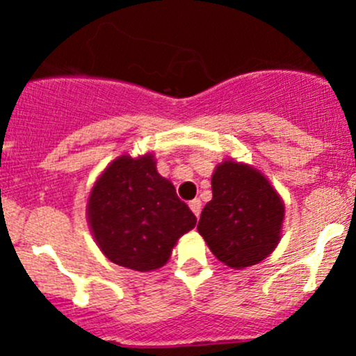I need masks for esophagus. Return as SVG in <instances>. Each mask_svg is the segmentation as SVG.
Masks as SVG:
<instances>
[{
  "label": "esophagus",
  "instance_id": "obj_1",
  "mask_svg": "<svg viewBox=\"0 0 356 356\" xmlns=\"http://www.w3.org/2000/svg\"><path fill=\"white\" fill-rule=\"evenodd\" d=\"M190 209L195 213V217H200V211H202V202H200L198 198L191 200V202H190Z\"/></svg>",
  "mask_w": 356,
  "mask_h": 356
}]
</instances>
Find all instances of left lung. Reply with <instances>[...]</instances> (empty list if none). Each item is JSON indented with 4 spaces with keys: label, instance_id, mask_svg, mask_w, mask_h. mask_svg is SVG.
I'll return each instance as SVG.
<instances>
[{
    "label": "left lung",
    "instance_id": "8db88e82",
    "mask_svg": "<svg viewBox=\"0 0 356 356\" xmlns=\"http://www.w3.org/2000/svg\"><path fill=\"white\" fill-rule=\"evenodd\" d=\"M211 193L197 229L218 261L232 269H245L274 252L286 210L262 171L223 159L211 175Z\"/></svg>",
    "mask_w": 356,
    "mask_h": 356
}]
</instances>
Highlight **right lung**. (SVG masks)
<instances>
[{"label":"right lung","mask_w":356,"mask_h":356,"mask_svg":"<svg viewBox=\"0 0 356 356\" xmlns=\"http://www.w3.org/2000/svg\"><path fill=\"white\" fill-rule=\"evenodd\" d=\"M87 222L114 264L149 273L170 261L197 217L156 170L153 153L121 154L99 175L87 198Z\"/></svg>","instance_id":"right-lung-1"}]
</instances>
